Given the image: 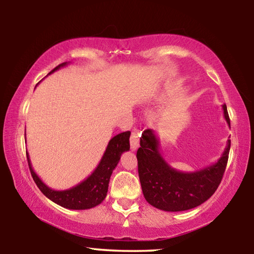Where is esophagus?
<instances>
[{
  "label": "esophagus",
  "instance_id": "34e87169",
  "mask_svg": "<svg viewBox=\"0 0 254 254\" xmlns=\"http://www.w3.org/2000/svg\"><path fill=\"white\" fill-rule=\"evenodd\" d=\"M139 140H140V132L134 130L132 132L131 140H130L132 150H136L137 148H139Z\"/></svg>",
  "mask_w": 254,
  "mask_h": 254
}]
</instances>
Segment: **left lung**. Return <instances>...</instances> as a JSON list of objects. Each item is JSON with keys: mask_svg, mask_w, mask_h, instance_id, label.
Listing matches in <instances>:
<instances>
[{"mask_svg": "<svg viewBox=\"0 0 254 254\" xmlns=\"http://www.w3.org/2000/svg\"><path fill=\"white\" fill-rule=\"evenodd\" d=\"M230 127L226 105L222 106ZM159 137L151 128L142 133L137 149V170L143 196L150 205L166 212H182L195 208L216 190L224 175L231 140L218 160L192 173L174 169L161 156Z\"/></svg>", "mask_w": 254, "mask_h": 254, "instance_id": "8db88e82", "label": "left lung"}]
</instances>
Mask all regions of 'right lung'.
I'll return each mask as SVG.
<instances>
[{
  "label": "right lung",
  "mask_w": 254,
  "mask_h": 254,
  "mask_svg": "<svg viewBox=\"0 0 254 254\" xmlns=\"http://www.w3.org/2000/svg\"><path fill=\"white\" fill-rule=\"evenodd\" d=\"M68 64L69 63L60 64L48 75L67 66ZM130 135L131 132L127 131L112 137L95 170L83 182L65 190H55L47 186L39 176L34 173L29 153L27 152L29 168L34 183L39 187L42 194L62 207L68 209H89L95 207L105 199L112 173L118 166L122 153L130 150Z\"/></svg>",
  "instance_id": "1"
}]
</instances>
